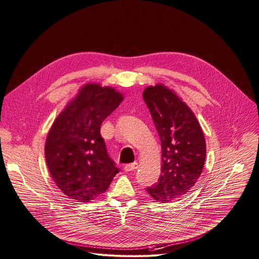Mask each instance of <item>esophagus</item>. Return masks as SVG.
<instances>
[{"label": "esophagus", "instance_id": "34e87169", "mask_svg": "<svg viewBox=\"0 0 259 259\" xmlns=\"http://www.w3.org/2000/svg\"><path fill=\"white\" fill-rule=\"evenodd\" d=\"M137 168H138V164H137L136 162H134L132 164H127V165L124 166V170L125 171H134Z\"/></svg>", "mask_w": 259, "mask_h": 259}]
</instances>
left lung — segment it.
I'll use <instances>...</instances> for the list:
<instances>
[{
	"label": "left lung",
	"mask_w": 259,
	"mask_h": 259,
	"mask_svg": "<svg viewBox=\"0 0 259 259\" xmlns=\"http://www.w3.org/2000/svg\"><path fill=\"white\" fill-rule=\"evenodd\" d=\"M162 147L158 183L146 188L151 199L167 203L194 186L204 168L206 141L194 113L174 90L163 83L143 91Z\"/></svg>",
	"instance_id": "left-lung-1"
}]
</instances>
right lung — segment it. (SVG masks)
<instances>
[{
    "instance_id": "1",
    "label": "right lung",
    "mask_w": 259,
    "mask_h": 259,
    "mask_svg": "<svg viewBox=\"0 0 259 259\" xmlns=\"http://www.w3.org/2000/svg\"><path fill=\"white\" fill-rule=\"evenodd\" d=\"M123 98L115 88L89 82L54 120L46 139L45 158L54 183L69 199L80 203L96 200L118 172L100 126Z\"/></svg>"
}]
</instances>
